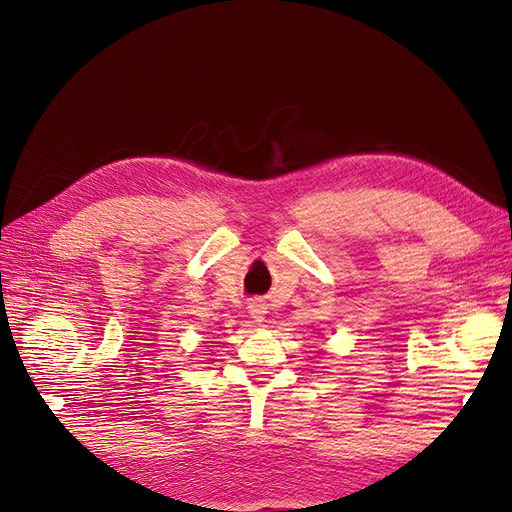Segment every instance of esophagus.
Returning <instances> with one entry per match:
<instances>
[{
    "instance_id": "obj_1",
    "label": "esophagus",
    "mask_w": 512,
    "mask_h": 512,
    "mask_svg": "<svg viewBox=\"0 0 512 512\" xmlns=\"http://www.w3.org/2000/svg\"><path fill=\"white\" fill-rule=\"evenodd\" d=\"M250 314H252V318H256L258 322L265 318V307H262L260 303H252L250 305Z\"/></svg>"
}]
</instances>
